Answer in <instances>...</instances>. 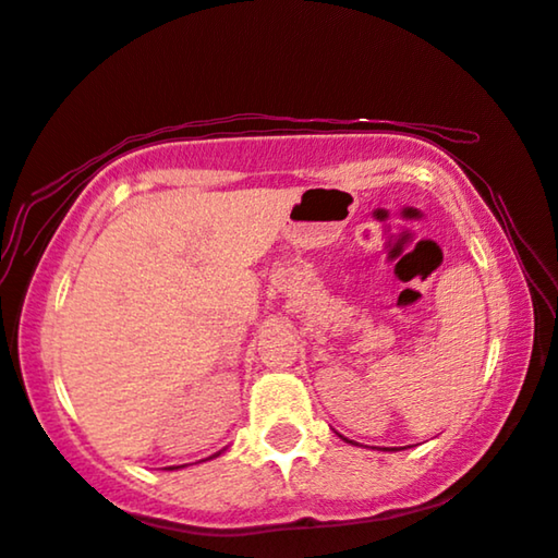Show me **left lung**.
<instances>
[{
    "mask_svg": "<svg viewBox=\"0 0 558 558\" xmlns=\"http://www.w3.org/2000/svg\"><path fill=\"white\" fill-rule=\"evenodd\" d=\"M344 440H347V438H344ZM349 442H352V440H349Z\"/></svg>",
    "mask_w": 558,
    "mask_h": 558,
    "instance_id": "1",
    "label": "left lung"
}]
</instances>
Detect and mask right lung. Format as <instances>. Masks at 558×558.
Segmentation results:
<instances>
[{
	"label": "right lung",
	"mask_w": 558,
	"mask_h": 558,
	"mask_svg": "<svg viewBox=\"0 0 558 558\" xmlns=\"http://www.w3.org/2000/svg\"><path fill=\"white\" fill-rule=\"evenodd\" d=\"M216 456H219V452H216Z\"/></svg>",
	"instance_id": "obj_1"
}]
</instances>
